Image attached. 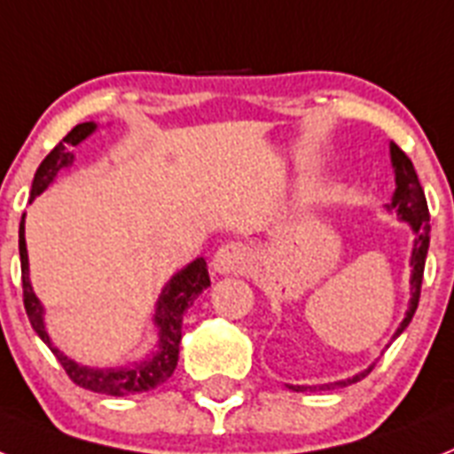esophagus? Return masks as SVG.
<instances>
[{
    "label": "esophagus",
    "instance_id": "34e87169",
    "mask_svg": "<svg viewBox=\"0 0 454 454\" xmlns=\"http://www.w3.org/2000/svg\"><path fill=\"white\" fill-rule=\"evenodd\" d=\"M251 251L249 247L242 242H228L216 249L215 258H212V268L219 274H242L249 270L251 265Z\"/></svg>",
    "mask_w": 454,
    "mask_h": 454
}]
</instances>
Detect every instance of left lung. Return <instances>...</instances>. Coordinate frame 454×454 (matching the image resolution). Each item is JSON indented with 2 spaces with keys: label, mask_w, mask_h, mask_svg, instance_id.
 <instances>
[{
  "label": "left lung",
  "mask_w": 454,
  "mask_h": 454,
  "mask_svg": "<svg viewBox=\"0 0 454 454\" xmlns=\"http://www.w3.org/2000/svg\"><path fill=\"white\" fill-rule=\"evenodd\" d=\"M390 159H392V168H395V193H392V200L386 205L387 212H397V216L402 221H406L411 226V231L415 233L413 239V251H411V300H409V309H406V316L403 321L399 323L397 333L392 334V339H397L399 334L409 327L411 318H413L415 309H418V302H420V286H422V274H425V258H427L429 249V209H427V198H425V192H422L420 180L415 175L413 163L397 145L390 143ZM374 369V364H369L364 372L356 374L353 379L346 380H334V383H323V386H288L295 392H316V390H333V387H346L350 383H357L363 380L364 376Z\"/></svg>",
  "instance_id": "left-lung-1"
}]
</instances>
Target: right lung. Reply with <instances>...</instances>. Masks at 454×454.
I'll return each mask as SVG.
<instances>
[{
  "instance_id": "1",
  "label": "right lung",
  "mask_w": 454,
  "mask_h": 454,
  "mask_svg": "<svg viewBox=\"0 0 454 454\" xmlns=\"http://www.w3.org/2000/svg\"><path fill=\"white\" fill-rule=\"evenodd\" d=\"M97 129L94 121H82L78 127H74L67 133V138L57 145L51 154L41 161L39 170L34 175L32 192L29 198H36L43 193L51 182L55 180L57 173L67 168L68 163L74 161L71 147L90 136ZM20 270H22V300H25V311L29 316L34 333L43 339L48 348L52 350L68 374V379L74 380L75 386L85 387L91 392H101V395H113V397H127V395H136V392H147L152 387L161 386L163 380H168L173 376L175 367H177V357H180V341H182V316L193 304V300L200 295L209 286L207 262L205 258H196L189 262L184 270L175 274L168 284L163 286L161 295L156 300L154 311V325L159 330V344L152 350L150 356L138 363L129 364V367L117 369H98V367H85L78 364L75 360L67 357L62 350L52 346L51 337L45 333L43 323V307H41L39 298L32 288L29 281V261H27V242H25V215L20 221Z\"/></svg>"
}]
</instances>
